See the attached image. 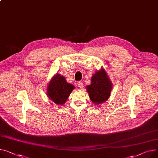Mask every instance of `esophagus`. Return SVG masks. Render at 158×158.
Here are the masks:
<instances>
[{"label": "esophagus", "mask_w": 158, "mask_h": 158, "mask_svg": "<svg viewBox=\"0 0 158 158\" xmlns=\"http://www.w3.org/2000/svg\"><path fill=\"white\" fill-rule=\"evenodd\" d=\"M77 85H78V87L79 88H81V89H82V88H83V84H82V82H77Z\"/></svg>", "instance_id": "1"}]
</instances>
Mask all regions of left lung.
<instances>
[{
    "label": "left lung",
    "mask_w": 158,
    "mask_h": 158,
    "mask_svg": "<svg viewBox=\"0 0 158 158\" xmlns=\"http://www.w3.org/2000/svg\"><path fill=\"white\" fill-rule=\"evenodd\" d=\"M91 82V85L86 86V90L91 101L99 106L110 97L112 83L103 67L93 74Z\"/></svg>",
    "instance_id": "obj_1"
}]
</instances>
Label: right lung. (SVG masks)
<instances>
[{
	"mask_svg": "<svg viewBox=\"0 0 158 158\" xmlns=\"http://www.w3.org/2000/svg\"><path fill=\"white\" fill-rule=\"evenodd\" d=\"M74 88V86L67 82L65 77L56 73L48 84L47 96L55 104L61 106L66 102Z\"/></svg>",
	"mask_w": 158,
	"mask_h": 158,
	"instance_id": "right-lung-1",
	"label": "right lung"
}]
</instances>
